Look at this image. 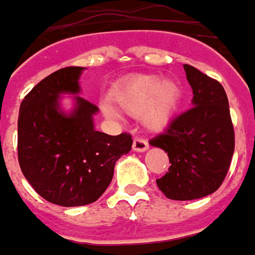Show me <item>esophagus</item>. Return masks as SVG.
Returning <instances> with one entry per match:
<instances>
[{
	"label": "esophagus",
	"mask_w": 255,
	"mask_h": 255,
	"mask_svg": "<svg viewBox=\"0 0 255 255\" xmlns=\"http://www.w3.org/2000/svg\"><path fill=\"white\" fill-rule=\"evenodd\" d=\"M148 148H149V145H148L146 139L139 138V136H135L134 142H132V149L135 152H145Z\"/></svg>",
	"instance_id": "34e87169"
}]
</instances>
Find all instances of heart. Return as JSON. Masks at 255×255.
Here are the masks:
<instances>
[{
  "label": "heart",
  "instance_id": "heart-1",
  "mask_svg": "<svg viewBox=\"0 0 255 255\" xmlns=\"http://www.w3.org/2000/svg\"><path fill=\"white\" fill-rule=\"evenodd\" d=\"M114 100L123 112L139 116L149 129L163 128L174 113L180 100V86L173 79H160L156 75H139L114 93ZM107 116L116 113L110 106H103Z\"/></svg>",
  "mask_w": 255,
  "mask_h": 255
}]
</instances>
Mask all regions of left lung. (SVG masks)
<instances>
[{"mask_svg":"<svg viewBox=\"0 0 255 255\" xmlns=\"http://www.w3.org/2000/svg\"><path fill=\"white\" fill-rule=\"evenodd\" d=\"M193 89L188 110L177 114L164 132L149 143L163 149L170 167L157 178L159 190L170 200H198L215 193L229 170L235 131L223 86L191 65L184 64Z\"/></svg>","mask_w":255,"mask_h":255,"instance_id":"8db88e82","label":"left lung"}]
</instances>
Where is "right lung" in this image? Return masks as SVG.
I'll use <instances>...</instances> for the list:
<instances>
[{"instance_id": "1", "label": "right lung", "mask_w": 255, "mask_h": 255, "mask_svg": "<svg viewBox=\"0 0 255 255\" xmlns=\"http://www.w3.org/2000/svg\"><path fill=\"white\" fill-rule=\"evenodd\" d=\"M85 68L67 67L33 88L20 103L18 160L36 193L51 204L81 207L98 200L112 183L114 164L132 146L129 134L95 129L98 106L81 98ZM75 94L74 109H61V95Z\"/></svg>"}]
</instances>
